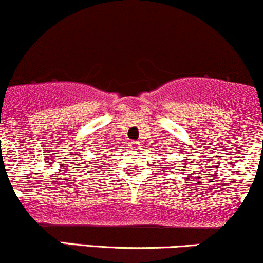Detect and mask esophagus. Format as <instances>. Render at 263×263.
Wrapping results in <instances>:
<instances>
[{"mask_svg":"<svg viewBox=\"0 0 263 263\" xmlns=\"http://www.w3.org/2000/svg\"><path fill=\"white\" fill-rule=\"evenodd\" d=\"M129 145H131V147L134 149H137L138 148V142H131V143H129Z\"/></svg>","mask_w":263,"mask_h":263,"instance_id":"esophagus-1","label":"esophagus"}]
</instances>
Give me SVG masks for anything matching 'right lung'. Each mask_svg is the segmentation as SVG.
Instances as JSON below:
<instances>
[{
  "instance_id": "1",
  "label": "right lung",
  "mask_w": 263,
  "mask_h": 263,
  "mask_svg": "<svg viewBox=\"0 0 263 263\" xmlns=\"http://www.w3.org/2000/svg\"><path fill=\"white\" fill-rule=\"evenodd\" d=\"M99 148L100 149L97 151L99 158H97V160H103V158H106L107 156H111V155H109V151H111V149H108L106 146H101V147H99Z\"/></svg>"
}]
</instances>
